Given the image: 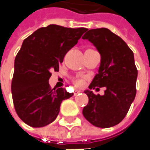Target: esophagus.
Segmentation results:
<instances>
[{"instance_id":"obj_1","label":"esophagus","mask_w":150,"mask_h":150,"mask_svg":"<svg viewBox=\"0 0 150 150\" xmlns=\"http://www.w3.org/2000/svg\"><path fill=\"white\" fill-rule=\"evenodd\" d=\"M79 93H81V91H79V90H75V92H74V96H76L77 94H79Z\"/></svg>"}]
</instances>
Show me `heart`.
Here are the masks:
<instances>
[{"label": "heart", "instance_id": "b5f03b06", "mask_svg": "<svg viewBox=\"0 0 150 150\" xmlns=\"http://www.w3.org/2000/svg\"><path fill=\"white\" fill-rule=\"evenodd\" d=\"M72 82L76 87H82L84 84V79L83 77H75L72 79Z\"/></svg>", "mask_w": 150, "mask_h": 150}]
</instances>
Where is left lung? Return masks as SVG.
Instances as JSON below:
<instances>
[{"instance_id":"obj_1","label":"left lung","mask_w":150,"mask_h":150,"mask_svg":"<svg viewBox=\"0 0 150 150\" xmlns=\"http://www.w3.org/2000/svg\"><path fill=\"white\" fill-rule=\"evenodd\" d=\"M82 38L91 42L101 55L98 73L88 88H106L103 96L84 91L88 103L83 108V117L97 127L116 126L125 118L136 94L138 71L133 52L108 28L87 29Z\"/></svg>"}]
</instances>
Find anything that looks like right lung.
Here are the masks:
<instances>
[{
  "label": "right lung",
  "mask_w": 150,
  "mask_h": 150,
  "mask_svg": "<svg viewBox=\"0 0 150 150\" xmlns=\"http://www.w3.org/2000/svg\"><path fill=\"white\" fill-rule=\"evenodd\" d=\"M86 30L50 24L24 40L15 60L11 93L15 112L27 125L52 123L62 101L73 96L65 88H51L48 79L51 71H59V64Z\"/></svg>",
  "instance_id": "add662e5"
}]
</instances>
